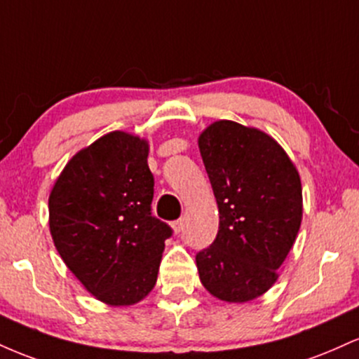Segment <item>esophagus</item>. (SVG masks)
<instances>
[{
  "mask_svg": "<svg viewBox=\"0 0 359 359\" xmlns=\"http://www.w3.org/2000/svg\"><path fill=\"white\" fill-rule=\"evenodd\" d=\"M172 228H174L175 233H180V231H182V228H184V221L182 219L174 221V222H172Z\"/></svg>",
  "mask_w": 359,
  "mask_h": 359,
  "instance_id": "esophagus-1",
  "label": "esophagus"
}]
</instances>
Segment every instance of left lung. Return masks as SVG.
<instances>
[{"mask_svg": "<svg viewBox=\"0 0 359 359\" xmlns=\"http://www.w3.org/2000/svg\"><path fill=\"white\" fill-rule=\"evenodd\" d=\"M219 209V231L196 257L203 285L229 304L258 299L277 282L302 222V184L265 131L219 119L199 135Z\"/></svg>", "mask_w": 359, "mask_h": 359, "instance_id": "left-lung-1", "label": "left lung"}]
</instances>
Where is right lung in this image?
Listing matches in <instances>:
<instances>
[{
    "label": "right lung",
    "instance_id": "1",
    "mask_svg": "<svg viewBox=\"0 0 359 359\" xmlns=\"http://www.w3.org/2000/svg\"><path fill=\"white\" fill-rule=\"evenodd\" d=\"M148 142L111 131L77 151L48 196V226L60 258L90 295L133 306L154 290L172 234L151 216Z\"/></svg>",
    "mask_w": 359,
    "mask_h": 359
}]
</instances>
